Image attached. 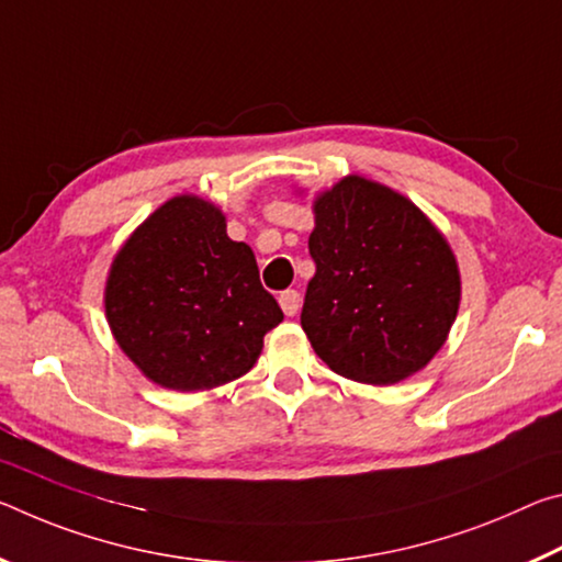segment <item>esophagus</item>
<instances>
[{"label":"esophagus","instance_id":"obj_1","mask_svg":"<svg viewBox=\"0 0 562 562\" xmlns=\"http://www.w3.org/2000/svg\"><path fill=\"white\" fill-rule=\"evenodd\" d=\"M279 303H281L283 314H286V316H296L299 308H301V293L293 291V289L283 291L281 296H279Z\"/></svg>","mask_w":562,"mask_h":562}]
</instances>
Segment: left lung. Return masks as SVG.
<instances>
[{"label": "left lung", "mask_w": 562, "mask_h": 562, "mask_svg": "<svg viewBox=\"0 0 562 562\" xmlns=\"http://www.w3.org/2000/svg\"><path fill=\"white\" fill-rule=\"evenodd\" d=\"M316 263L301 326L330 371L389 385L420 371L453 326L461 276L436 226L393 189L346 177L314 204Z\"/></svg>", "instance_id": "left-lung-1"}]
</instances>
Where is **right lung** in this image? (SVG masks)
<instances>
[{"label":"right lung","mask_w":562,"mask_h":562,"mask_svg":"<svg viewBox=\"0 0 562 562\" xmlns=\"http://www.w3.org/2000/svg\"><path fill=\"white\" fill-rule=\"evenodd\" d=\"M106 318L146 379L204 391L251 371L283 311L261 286L251 248L226 236L224 214L209 201L177 196L116 254Z\"/></svg>","instance_id":"right-lung-1"}]
</instances>
